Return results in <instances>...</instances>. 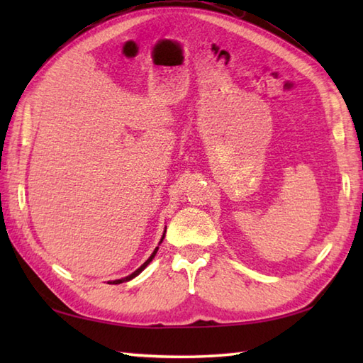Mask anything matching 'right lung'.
<instances>
[{
	"instance_id": "obj_1",
	"label": "right lung",
	"mask_w": 363,
	"mask_h": 363,
	"mask_svg": "<svg viewBox=\"0 0 363 363\" xmlns=\"http://www.w3.org/2000/svg\"><path fill=\"white\" fill-rule=\"evenodd\" d=\"M164 237H165V234H164ZM164 237H162V238H160V243H162V240H164ZM157 250H159V248H156V250H154V252L151 254V256H150V259H148V260H146V262H145V264H143V265H142L140 268H137V269H135V272H134L133 274H129V276H126V277H123V279H117V281H113L112 284H121V282H126V281H130V279H133V277H135L137 274H140V273L143 272V269H145V267L150 264V262H151V260L154 259V256H156V252H157Z\"/></svg>"
}]
</instances>
